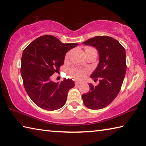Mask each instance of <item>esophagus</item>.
<instances>
[{"label": "esophagus", "mask_w": 146, "mask_h": 146, "mask_svg": "<svg viewBox=\"0 0 146 146\" xmlns=\"http://www.w3.org/2000/svg\"><path fill=\"white\" fill-rule=\"evenodd\" d=\"M80 84H82V82H80V81H76V82H75V84L76 85Z\"/></svg>", "instance_id": "esophagus-1"}]
</instances>
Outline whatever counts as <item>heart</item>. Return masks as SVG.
I'll list each match as a JSON object with an SVG mask.
<instances>
[{
  "instance_id": "heart-1",
  "label": "heart",
  "mask_w": 146,
  "mask_h": 146,
  "mask_svg": "<svg viewBox=\"0 0 146 146\" xmlns=\"http://www.w3.org/2000/svg\"><path fill=\"white\" fill-rule=\"evenodd\" d=\"M89 49V48H88ZM87 71L78 68H71L70 70V73L76 79H82L84 77Z\"/></svg>"
}]
</instances>
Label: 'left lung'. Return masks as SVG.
I'll use <instances>...</instances> for the list:
<instances>
[{"instance_id": "1", "label": "left lung", "mask_w": 146, "mask_h": 146, "mask_svg": "<svg viewBox=\"0 0 146 146\" xmlns=\"http://www.w3.org/2000/svg\"><path fill=\"white\" fill-rule=\"evenodd\" d=\"M97 49L99 62L90 77L99 84H89L90 91L82 95L84 104L91 110L104 108L120 92L126 72L125 49L119 42L110 36H97L82 42Z\"/></svg>"}]
</instances>
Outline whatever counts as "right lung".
Here are the masks:
<instances>
[{
    "instance_id": "add662e5",
    "label": "right lung",
    "mask_w": 146,
    "mask_h": 146,
    "mask_svg": "<svg viewBox=\"0 0 146 146\" xmlns=\"http://www.w3.org/2000/svg\"><path fill=\"white\" fill-rule=\"evenodd\" d=\"M77 43L64 44L52 35L39 36L24 49L21 73L24 88L32 101L44 110L62 108L68 93L75 86L71 79L54 82L51 76L63 65L66 53Z\"/></svg>"
}]
</instances>
